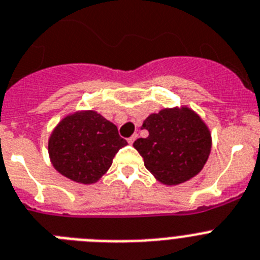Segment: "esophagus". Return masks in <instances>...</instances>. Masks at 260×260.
Listing matches in <instances>:
<instances>
[{"instance_id":"34e87169","label":"esophagus","mask_w":260,"mask_h":260,"mask_svg":"<svg viewBox=\"0 0 260 260\" xmlns=\"http://www.w3.org/2000/svg\"><path fill=\"white\" fill-rule=\"evenodd\" d=\"M137 138H138V134H134V135H132V137H130V138L127 139V142H128V143H130V145H133V143H134V141Z\"/></svg>"}]
</instances>
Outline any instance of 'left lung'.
I'll return each mask as SVG.
<instances>
[{"instance_id":"8db88e82","label":"left lung","mask_w":260,"mask_h":260,"mask_svg":"<svg viewBox=\"0 0 260 260\" xmlns=\"http://www.w3.org/2000/svg\"><path fill=\"white\" fill-rule=\"evenodd\" d=\"M147 138L134 142L147 168L164 185H179L196 176L212 148L209 127L188 106L166 108L143 121Z\"/></svg>"}]
</instances>
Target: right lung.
I'll return each mask as SVG.
<instances>
[{
	"mask_svg": "<svg viewBox=\"0 0 260 260\" xmlns=\"http://www.w3.org/2000/svg\"><path fill=\"white\" fill-rule=\"evenodd\" d=\"M127 145L114 123L94 110L66 115L48 138L55 170L80 184H93L106 174L119 148Z\"/></svg>",
	"mask_w": 260,
	"mask_h": 260,
	"instance_id": "1",
	"label": "right lung"
}]
</instances>
